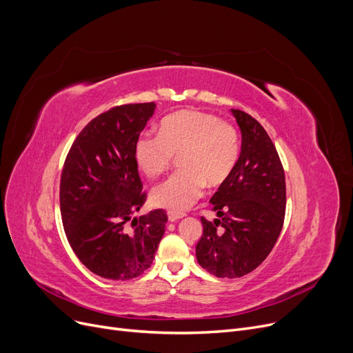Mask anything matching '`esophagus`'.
Here are the masks:
<instances>
[{"mask_svg":"<svg viewBox=\"0 0 353 353\" xmlns=\"http://www.w3.org/2000/svg\"><path fill=\"white\" fill-rule=\"evenodd\" d=\"M182 216H185V214H183V212H174V211H170V212H168V220H170V221H178L179 220V218H182Z\"/></svg>","mask_w":353,"mask_h":353,"instance_id":"obj_1","label":"esophagus"}]
</instances>
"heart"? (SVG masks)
<instances>
[{"instance_id":"obj_1","label":"heart","mask_w":353,"mask_h":353,"mask_svg":"<svg viewBox=\"0 0 353 353\" xmlns=\"http://www.w3.org/2000/svg\"><path fill=\"white\" fill-rule=\"evenodd\" d=\"M133 155L148 178L165 174L179 155L181 170L155 187L150 198L158 207L183 212L201 198L205 183L221 185L231 175L240 157V135L212 113L179 110L165 117L159 133H142Z\"/></svg>"}]
</instances>
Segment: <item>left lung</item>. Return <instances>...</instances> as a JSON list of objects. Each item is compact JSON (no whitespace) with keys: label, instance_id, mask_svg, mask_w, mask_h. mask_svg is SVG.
Masks as SVG:
<instances>
[{"label":"left lung","instance_id":"1","mask_svg":"<svg viewBox=\"0 0 353 353\" xmlns=\"http://www.w3.org/2000/svg\"><path fill=\"white\" fill-rule=\"evenodd\" d=\"M241 129V154L210 203L220 218L201 216L196 260L210 274L243 277L273 250L286 212V179L274 143L248 113L232 109Z\"/></svg>","mask_w":353,"mask_h":353}]
</instances>
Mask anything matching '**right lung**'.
I'll list each match as a JSON object with an SVG mask.
<instances>
[{"instance_id":"1","label":"right lung","mask_w":353,"mask_h":353,"mask_svg":"<svg viewBox=\"0 0 353 353\" xmlns=\"http://www.w3.org/2000/svg\"><path fill=\"white\" fill-rule=\"evenodd\" d=\"M155 103L113 106L74 139L60 179V211L67 241L89 270L130 280L150 267L168 221L159 208L130 216L146 203L133 155Z\"/></svg>"}]
</instances>
